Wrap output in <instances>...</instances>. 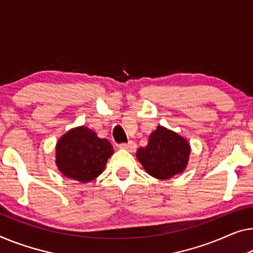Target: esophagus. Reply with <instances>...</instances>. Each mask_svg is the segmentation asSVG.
Instances as JSON below:
<instances>
[{
	"mask_svg": "<svg viewBox=\"0 0 253 253\" xmlns=\"http://www.w3.org/2000/svg\"><path fill=\"white\" fill-rule=\"evenodd\" d=\"M119 148L127 150V151H130L131 152V151L136 150V144H135V142L129 141L128 143H122V144H119Z\"/></svg>",
	"mask_w": 253,
	"mask_h": 253,
	"instance_id": "34e87169",
	"label": "esophagus"
}]
</instances>
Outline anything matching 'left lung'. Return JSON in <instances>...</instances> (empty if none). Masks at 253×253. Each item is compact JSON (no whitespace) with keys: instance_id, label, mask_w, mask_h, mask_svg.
Listing matches in <instances>:
<instances>
[{"instance_id":"left-lung-1","label":"left lung","mask_w":253,"mask_h":253,"mask_svg":"<svg viewBox=\"0 0 253 253\" xmlns=\"http://www.w3.org/2000/svg\"><path fill=\"white\" fill-rule=\"evenodd\" d=\"M190 152V144L185 138L158 126L150 135L148 145L137 150L136 157L149 175L168 179L185 169Z\"/></svg>"}]
</instances>
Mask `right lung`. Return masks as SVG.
Returning a JSON list of instances; mask_svg holds the SVG:
<instances>
[{
    "instance_id": "obj_1",
    "label": "right lung",
    "mask_w": 253,
    "mask_h": 253,
    "mask_svg": "<svg viewBox=\"0 0 253 253\" xmlns=\"http://www.w3.org/2000/svg\"><path fill=\"white\" fill-rule=\"evenodd\" d=\"M114 153L111 143L83 126L68 131L56 144V166L68 178L87 183L103 171Z\"/></svg>"
}]
</instances>
